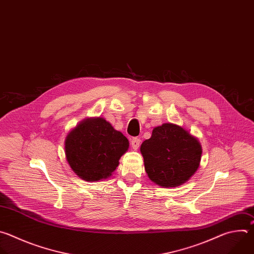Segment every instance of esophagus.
I'll return each mask as SVG.
<instances>
[{
  "mask_svg": "<svg viewBox=\"0 0 254 254\" xmlns=\"http://www.w3.org/2000/svg\"><path fill=\"white\" fill-rule=\"evenodd\" d=\"M140 142H141V140H140L139 138H133V139L131 140V146H132V148H133L134 150H137V149L139 148V146H140Z\"/></svg>",
  "mask_w": 254,
  "mask_h": 254,
  "instance_id": "obj_1",
  "label": "esophagus"
}]
</instances>
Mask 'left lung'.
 Listing matches in <instances>:
<instances>
[{
	"label": "left lung",
	"mask_w": 254,
	"mask_h": 254,
	"mask_svg": "<svg viewBox=\"0 0 254 254\" xmlns=\"http://www.w3.org/2000/svg\"><path fill=\"white\" fill-rule=\"evenodd\" d=\"M140 151L149 179L166 188L188 181L198 169L202 154L198 139L172 123L155 127Z\"/></svg>",
	"instance_id": "8db88e82"
}]
</instances>
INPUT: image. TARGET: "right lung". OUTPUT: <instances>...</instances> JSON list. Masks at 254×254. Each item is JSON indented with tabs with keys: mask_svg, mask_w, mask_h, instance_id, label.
Wrapping results in <instances>:
<instances>
[{
	"mask_svg": "<svg viewBox=\"0 0 254 254\" xmlns=\"http://www.w3.org/2000/svg\"><path fill=\"white\" fill-rule=\"evenodd\" d=\"M128 148V139L101 117L83 120L65 140L70 167L81 179L92 182L111 176Z\"/></svg>",
	"mask_w": 254,
	"mask_h": 254,
	"instance_id": "obj_1",
	"label": "right lung"
}]
</instances>
